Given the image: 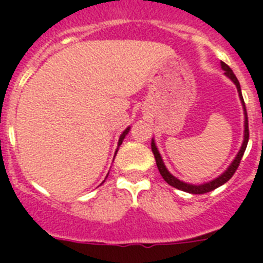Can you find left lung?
I'll list each match as a JSON object with an SVG mask.
<instances>
[{
  "label": "left lung",
  "instance_id": "obj_1",
  "mask_svg": "<svg viewBox=\"0 0 263 263\" xmlns=\"http://www.w3.org/2000/svg\"><path fill=\"white\" fill-rule=\"evenodd\" d=\"M221 68L225 71V75L231 79L234 84H236L237 90H238V95H240V99H241V101H242L243 111H245V134H243V137H245V138H243V143H242V146H241V150L238 152V154H237L236 159L233 160V163L229 166V168H228L221 176H218L217 179H215V180H212V182H210V183H205V184H201V185L187 184V183L180 182L179 179H176L175 176H173L171 174L168 173V171H167L166 166H164V163H163V160H162V158H160L159 152L157 150V146H155L154 141H152L153 154H154L155 162H157V167H158V170H159V173H160V175H162V178H163L170 185H173V187L178 188V190H182V191H184V192H190V194H195V195L206 194V192L213 191L215 188L220 187V185H222L224 183H227L228 180H229V179L234 175V173H236L237 168H238V166H240V162L243 157V153H245V150H246V146H248V141H249V124H248V113H246L245 103H243L242 95H241L240 83H238V80H237L236 75L233 73V71L231 69V67L228 66V64H225L224 62H221Z\"/></svg>",
  "mask_w": 263,
  "mask_h": 263
}]
</instances>
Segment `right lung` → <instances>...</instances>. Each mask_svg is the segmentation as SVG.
Returning a JSON list of instances; mask_svg holds the SVG:
<instances>
[{"label": "right lung", "mask_w": 263, "mask_h": 263, "mask_svg": "<svg viewBox=\"0 0 263 263\" xmlns=\"http://www.w3.org/2000/svg\"><path fill=\"white\" fill-rule=\"evenodd\" d=\"M127 133H129V127H127V129H126V130H125L124 133L121 134V137H120V141H118V146H120V145H121V143H122V141H124L125 136H126V134H127Z\"/></svg>", "instance_id": "obj_1"}]
</instances>
